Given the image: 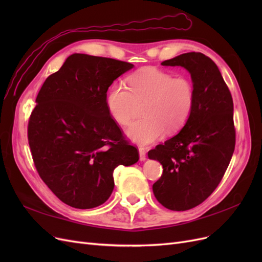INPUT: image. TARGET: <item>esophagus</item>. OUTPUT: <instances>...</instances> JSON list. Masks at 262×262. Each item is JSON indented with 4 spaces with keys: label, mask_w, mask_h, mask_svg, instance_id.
Wrapping results in <instances>:
<instances>
[{
    "label": "esophagus",
    "mask_w": 262,
    "mask_h": 262,
    "mask_svg": "<svg viewBox=\"0 0 262 262\" xmlns=\"http://www.w3.org/2000/svg\"><path fill=\"white\" fill-rule=\"evenodd\" d=\"M139 154H140V161L144 162L146 160V152L143 147L139 148Z\"/></svg>",
    "instance_id": "1"
}]
</instances>
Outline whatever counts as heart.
Returning a JSON list of instances; mask_svg holds the SVG:
<instances>
[{
    "label": "heart",
    "instance_id": "heart-1",
    "mask_svg": "<svg viewBox=\"0 0 262 262\" xmlns=\"http://www.w3.org/2000/svg\"><path fill=\"white\" fill-rule=\"evenodd\" d=\"M130 91L121 84L109 90L106 105L116 122L129 124L136 113L137 102L145 101L144 118L134 121L125 136L140 145H148L160 140L167 130L175 133L184 126L194 105V91L187 78L156 68H144L129 77Z\"/></svg>",
    "mask_w": 262,
    "mask_h": 262
}]
</instances>
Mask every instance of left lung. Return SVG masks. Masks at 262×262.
<instances>
[{"mask_svg":"<svg viewBox=\"0 0 262 262\" xmlns=\"http://www.w3.org/2000/svg\"><path fill=\"white\" fill-rule=\"evenodd\" d=\"M162 66L188 71L194 105L179 133L148 152L149 160L164 168L153 192L165 208L186 211L215 190L231 162L235 148L233 98L217 66L203 53H182Z\"/></svg>","mask_w":262,"mask_h":262,"instance_id":"8db88e82","label":"left lung"}]
</instances>
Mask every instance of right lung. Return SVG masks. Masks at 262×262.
Wrapping results in <instances>:
<instances>
[{
  "label": "right lung",
  "instance_id": "right-lung-1",
  "mask_svg": "<svg viewBox=\"0 0 262 262\" xmlns=\"http://www.w3.org/2000/svg\"><path fill=\"white\" fill-rule=\"evenodd\" d=\"M133 67L73 53L38 93L28 123L33 160L45 184L70 207L105 203L115 187V168L139 161L106 105L109 86Z\"/></svg>",
  "mask_w": 262,
  "mask_h": 262
}]
</instances>
